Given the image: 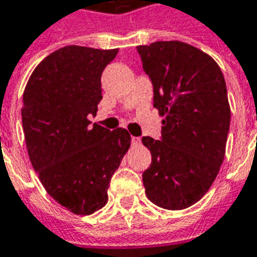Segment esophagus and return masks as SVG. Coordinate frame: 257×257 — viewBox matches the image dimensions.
<instances>
[{"mask_svg": "<svg viewBox=\"0 0 257 257\" xmlns=\"http://www.w3.org/2000/svg\"><path fill=\"white\" fill-rule=\"evenodd\" d=\"M132 145H134V146L140 145V138H136V136H132Z\"/></svg>", "mask_w": 257, "mask_h": 257, "instance_id": "34e87169", "label": "esophagus"}]
</instances>
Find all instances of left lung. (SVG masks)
Masks as SVG:
<instances>
[{
	"mask_svg": "<svg viewBox=\"0 0 257 257\" xmlns=\"http://www.w3.org/2000/svg\"><path fill=\"white\" fill-rule=\"evenodd\" d=\"M138 52L164 117L161 140L142 139L153 160L143 172L146 195L164 209H186L208 193L226 156V81L208 53L186 42L157 41Z\"/></svg>",
	"mask_w": 257,
	"mask_h": 257,
	"instance_id": "8db88e82",
	"label": "left lung"
}]
</instances>
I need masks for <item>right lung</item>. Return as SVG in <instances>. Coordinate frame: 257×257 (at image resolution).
I'll return each instance as SVG.
<instances>
[{
    "label": "right lung",
    "mask_w": 257,
    "mask_h": 257,
    "mask_svg": "<svg viewBox=\"0 0 257 257\" xmlns=\"http://www.w3.org/2000/svg\"><path fill=\"white\" fill-rule=\"evenodd\" d=\"M118 49L67 45L34 68L23 93L26 147L44 189L74 215H92L131 147L126 129L90 125L101 100L100 77Z\"/></svg>",
    "instance_id": "right-lung-1"
}]
</instances>
